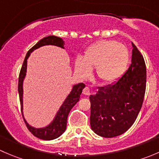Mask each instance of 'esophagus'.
<instances>
[{
  "label": "esophagus",
  "mask_w": 159,
  "mask_h": 159,
  "mask_svg": "<svg viewBox=\"0 0 159 159\" xmlns=\"http://www.w3.org/2000/svg\"><path fill=\"white\" fill-rule=\"evenodd\" d=\"M83 94H84V95H89L90 94V89L89 87H85L84 89H83V91H82Z\"/></svg>",
  "instance_id": "esophagus-1"
}]
</instances>
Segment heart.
<instances>
[{
  "instance_id": "obj_1",
  "label": "heart",
  "mask_w": 159,
  "mask_h": 159,
  "mask_svg": "<svg viewBox=\"0 0 159 159\" xmlns=\"http://www.w3.org/2000/svg\"><path fill=\"white\" fill-rule=\"evenodd\" d=\"M130 54L124 44L116 41L101 40L88 48L84 58L75 60V69L81 77H87L92 68L103 84H110L119 79L129 66Z\"/></svg>"
}]
</instances>
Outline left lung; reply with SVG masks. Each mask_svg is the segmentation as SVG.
<instances>
[{"label": "left lung", "instance_id": "1", "mask_svg": "<svg viewBox=\"0 0 159 159\" xmlns=\"http://www.w3.org/2000/svg\"><path fill=\"white\" fill-rule=\"evenodd\" d=\"M131 64L114 84L99 87L90 95V124L94 133L113 138L128 131L142 108L146 89V66L140 51L132 43Z\"/></svg>", "mask_w": 159, "mask_h": 159}]
</instances>
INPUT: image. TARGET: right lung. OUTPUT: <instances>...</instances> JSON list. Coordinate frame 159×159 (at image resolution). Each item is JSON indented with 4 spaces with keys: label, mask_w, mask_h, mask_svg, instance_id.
I'll return each instance as SVG.
<instances>
[{
    "label": "right lung",
    "mask_w": 159,
    "mask_h": 159,
    "mask_svg": "<svg viewBox=\"0 0 159 159\" xmlns=\"http://www.w3.org/2000/svg\"><path fill=\"white\" fill-rule=\"evenodd\" d=\"M49 44H51V45H55L57 46V47L64 48L65 41L61 38H58V37L48 36L46 38H44L43 39L40 40L34 46H33L28 51L26 56H25V61H24V63L22 65L18 78V93L19 98H20V102L21 112L22 108H23V81L25 75H26L27 60H28V57H29L30 53L32 51L39 48L40 47H42V46L44 45H49ZM84 87H85V84L84 83H79V84H75V85L73 86L71 91L68 94L67 98L65 99L64 103L62 104L61 107L60 109L57 111L54 119L53 120L52 122L49 125H48L47 127L43 128V129H35V128L31 127L25 121V118H24V115L22 114L24 121H25V125H26L28 129L34 135L36 136L38 139H43V140H53V139H57L59 136L61 135L65 132V130H66L67 119H68V114H69L71 108L75 106V104L79 101L80 95H81V92H82V90Z\"/></svg>",
    "instance_id": "right-lung-1"
}]
</instances>
